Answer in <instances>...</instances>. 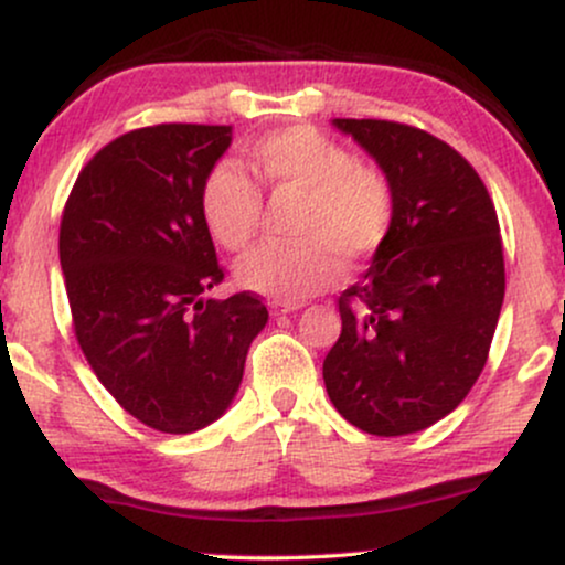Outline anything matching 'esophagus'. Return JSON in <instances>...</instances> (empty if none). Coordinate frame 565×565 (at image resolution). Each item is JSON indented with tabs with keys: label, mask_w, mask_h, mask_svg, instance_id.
I'll return each instance as SVG.
<instances>
[{
	"label": "esophagus",
	"mask_w": 565,
	"mask_h": 565,
	"mask_svg": "<svg viewBox=\"0 0 565 565\" xmlns=\"http://www.w3.org/2000/svg\"><path fill=\"white\" fill-rule=\"evenodd\" d=\"M302 305L300 302H281V300H274L270 302V316H287V313H295V310H300Z\"/></svg>",
	"instance_id": "esophagus-1"
}]
</instances>
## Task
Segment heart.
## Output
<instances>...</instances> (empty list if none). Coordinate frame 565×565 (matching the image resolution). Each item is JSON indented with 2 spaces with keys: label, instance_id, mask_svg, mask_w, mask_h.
Returning a JSON list of instances; mask_svg holds the SVG:
<instances>
[{
  "label": "heart",
  "instance_id": "b5f03b06",
  "mask_svg": "<svg viewBox=\"0 0 565 565\" xmlns=\"http://www.w3.org/2000/svg\"><path fill=\"white\" fill-rule=\"evenodd\" d=\"M249 170L270 191L302 193L297 244H265L236 263V278L257 295L300 302L334 284L340 263L361 268L387 238L393 188L377 167L359 164L313 127L265 135L249 151ZM263 193L233 164H217L201 188V220L215 242L242 252L255 238Z\"/></svg>",
  "mask_w": 565,
  "mask_h": 565
}]
</instances>
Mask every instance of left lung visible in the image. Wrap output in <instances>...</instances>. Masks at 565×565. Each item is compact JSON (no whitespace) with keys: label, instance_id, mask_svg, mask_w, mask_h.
Segmentation results:
<instances>
[{"label":"left lung","instance_id":"left-lung-1","mask_svg":"<svg viewBox=\"0 0 565 565\" xmlns=\"http://www.w3.org/2000/svg\"><path fill=\"white\" fill-rule=\"evenodd\" d=\"M377 161L393 223L372 265L340 295L342 332L323 359L332 404L372 436H408L476 385L504 300L497 210L478 172L430 132L332 119Z\"/></svg>","mask_w":565,"mask_h":565}]
</instances>
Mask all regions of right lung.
Wrapping results in <instances>:
<instances>
[{
	"label": "right lung",
	"mask_w": 565,
	"mask_h": 565,
	"mask_svg": "<svg viewBox=\"0 0 565 565\" xmlns=\"http://www.w3.org/2000/svg\"><path fill=\"white\" fill-rule=\"evenodd\" d=\"M233 140L225 125H157L87 161L61 220L74 332L97 380L153 430L185 436L228 412L268 308L223 281L201 188Z\"/></svg>",
	"instance_id": "add662e5"
}]
</instances>
